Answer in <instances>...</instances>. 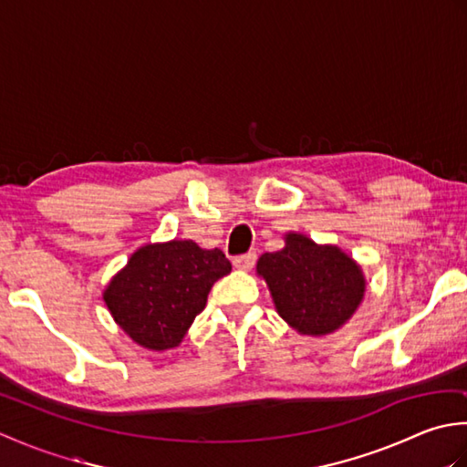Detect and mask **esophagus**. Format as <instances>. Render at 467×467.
<instances>
[{
    "mask_svg": "<svg viewBox=\"0 0 467 467\" xmlns=\"http://www.w3.org/2000/svg\"><path fill=\"white\" fill-rule=\"evenodd\" d=\"M234 263V266L239 271H251L253 266H254V263H256V254L254 253H246V254H241V256H236V259L233 261Z\"/></svg>",
    "mask_w": 467,
    "mask_h": 467,
    "instance_id": "obj_1",
    "label": "esophagus"
}]
</instances>
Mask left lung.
I'll return each instance as SVG.
<instances>
[{
  "label": "left lung",
  "mask_w": 467,
  "mask_h": 467,
  "mask_svg": "<svg viewBox=\"0 0 467 467\" xmlns=\"http://www.w3.org/2000/svg\"><path fill=\"white\" fill-rule=\"evenodd\" d=\"M259 273L283 319L301 335H329L351 319L365 295L361 266L339 246L285 234V249L265 253Z\"/></svg>",
  "instance_id": "obj_1"
}]
</instances>
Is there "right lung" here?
<instances>
[{
    "label": "right lung",
    "instance_id": "1",
    "mask_svg": "<svg viewBox=\"0 0 467 467\" xmlns=\"http://www.w3.org/2000/svg\"><path fill=\"white\" fill-rule=\"evenodd\" d=\"M231 269L223 251L192 241L146 244L106 286L104 301L132 341L152 351L172 349Z\"/></svg>",
    "mask_w": 467,
    "mask_h": 467
}]
</instances>
